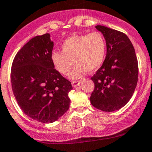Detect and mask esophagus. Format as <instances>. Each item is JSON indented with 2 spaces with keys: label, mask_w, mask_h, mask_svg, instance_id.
I'll list each match as a JSON object with an SVG mask.
<instances>
[{
  "label": "esophagus",
  "mask_w": 152,
  "mask_h": 152,
  "mask_svg": "<svg viewBox=\"0 0 152 152\" xmlns=\"http://www.w3.org/2000/svg\"><path fill=\"white\" fill-rule=\"evenodd\" d=\"M80 83H81V82L79 81V80H75V81H72V86H73V87H77V86H78L80 84Z\"/></svg>",
  "instance_id": "34e87169"
}]
</instances>
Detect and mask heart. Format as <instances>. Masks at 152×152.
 Masks as SVG:
<instances>
[{"label": "heart", "instance_id": "b5f03b06", "mask_svg": "<svg viewBox=\"0 0 152 152\" xmlns=\"http://www.w3.org/2000/svg\"><path fill=\"white\" fill-rule=\"evenodd\" d=\"M61 48L62 52H52L50 59L53 67L61 75H67L74 62L75 66L69 78L76 80L88 71L93 72L100 67L106 54V41L99 32L73 34L63 42Z\"/></svg>", "mask_w": 152, "mask_h": 152}]
</instances>
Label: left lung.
I'll list each match as a JSON object with an SVG mask.
<instances>
[{"instance_id": "left-lung-1", "label": "left lung", "mask_w": 152, "mask_h": 152, "mask_svg": "<svg viewBox=\"0 0 152 152\" xmlns=\"http://www.w3.org/2000/svg\"><path fill=\"white\" fill-rule=\"evenodd\" d=\"M106 41L104 61L92 76L95 89L91 104L97 109L113 112L123 107L134 94L138 80V63L131 40L125 34L95 26Z\"/></svg>"}]
</instances>
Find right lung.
<instances>
[{
	"label": "right lung",
	"mask_w": 152,
	"mask_h": 152,
	"mask_svg": "<svg viewBox=\"0 0 152 152\" xmlns=\"http://www.w3.org/2000/svg\"><path fill=\"white\" fill-rule=\"evenodd\" d=\"M50 35L37 36L26 43L14 58L11 83L23 112L43 123H52L69 110L71 82L53 66Z\"/></svg>",
	"instance_id": "obj_1"
}]
</instances>
